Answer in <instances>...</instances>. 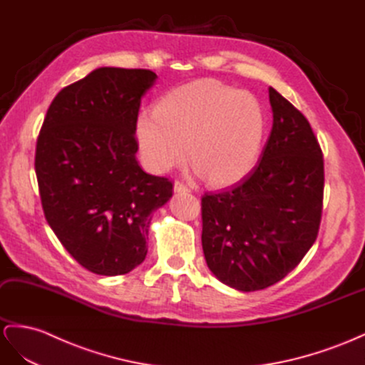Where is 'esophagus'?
I'll use <instances>...</instances> for the list:
<instances>
[{"instance_id": "1", "label": "esophagus", "mask_w": 365, "mask_h": 365, "mask_svg": "<svg viewBox=\"0 0 365 365\" xmlns=\"http://www.w3.org/2000/svg\"><path fill=\"white\" fill-rule=\"evenodd\" d=\"M174 191H175V192H190L191 187L187 186L186 183L180 182V180H175V182H174Z\"/></svg>"}]
</instances>
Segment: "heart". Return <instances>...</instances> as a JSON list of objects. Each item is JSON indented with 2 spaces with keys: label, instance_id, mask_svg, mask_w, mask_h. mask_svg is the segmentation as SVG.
<instances>
[{
  "label": "heart",
  "instance_id": "obj_1",
  "mask_svg": "<svg viewBox=\"0 0 365 365\" xmlns=\"http://www.w3.org/2000/svg\"><path fill=\"white\" fill-rule=\"evenodd\" d=\"M262 104L249 92L203 78L163 96L138 116L135 135L144 165L168 173L186 160L217 186L237 183L256 165L265 136Z\"/></svg>",
  "mask_w": 365,
  "mask_h": 365
}]
</instances>
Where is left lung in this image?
Segmentation results:
<instances>
[{
  "label": "left lung",
  "instance_id": "left-lung-1",
  "mask_svg": "<svg viewBox=\"0 0 365 365\" xmlns=\"http://www.w3.org/2000/svg\"><path fill=\"white\" fill-rule=\"evenodd\" d=\"M272 133L250 174L202 197V245L215 277L238 291L274 285L296 268L319 233L323 155L303 113L268 88Z\"/></svg>",
  "mask_w": 365,
  "mask_h": 365
}]
</instances>
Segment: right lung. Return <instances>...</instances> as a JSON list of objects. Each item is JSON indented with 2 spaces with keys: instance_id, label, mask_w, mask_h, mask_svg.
Returning a JSON list of instances; mask_svg holds the SVG:
<instances>
[{
  "instance_id": "add662e5",
  "label": "right lung",
  "mask_w": 365,
  "mask_h": 365,
  "mask_svg": "<svg viewBox=\"0 0 365 365\" xmlns=\"http://www.w3.org/2000/svg\"><path fill=\"white\" fill-rule=\"evenodd\" d=\"M150 69L98 68L50 104L34 170L43 214L58 241L89 272L118 276L145 259L151 212L173 195L167 178L136 160L140 98Z\"/></svg>"
}]
</instances>
